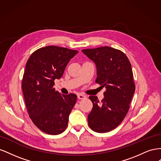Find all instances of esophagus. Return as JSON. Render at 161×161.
Instances as JSON below:
<instances>
[{"label":"esophagus","mask_w":161,"mask_h":161,"mask_svg":"<svg viewBox=\"0 0 161 161\" xmlns=\"http://www.w3.org/2000/svg\"><path fill=\"white\" fill-rule=\"evenodd\" d=\"M77 97H78V99H84L86 98V97L85 95H82V94H78Z\"/></svg>","instance_id":"esophagus-1"}]
</instances>
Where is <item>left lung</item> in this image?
<instances>
[{"instance_id": "obj_1", "label": "left lung", "mask_w": 161, "mask_h": 161, "mask_svg": "<svg viewBox=\"0 0 161 161\" xmlns=\"http://www.w3.org/2000/svg\"><path fill=\"white\" fill-rule=\"evenodd\" d=\"M82 52L95 63V82L106 88L101 101L89 97L92 109L88 124L96 132H108L118 127L130 109L136 88L130 62L123 52L108 46Z\"/></svg>"}]
</instances>
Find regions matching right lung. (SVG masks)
Returning <instances> with one entry per match:
<instances>
[{
	"mask_svg": "<svg viewBox=\"0 0 161 161\" xmlns=\"http://www.w3.org/2000/svg\"><path fill=\"white\" fill-rule=\"evenodd\" d=\"M77 53V50L48 46L32 53L26 63L21 83L25 105L33 124L46 134H60L67 128L76 96L60 94L53 85Z\"/></svg>",
	"mask_w": 161,
	"mask_h": 161,
	"instance_id": "1",
	"label": "right lung"
}]
</instances>
